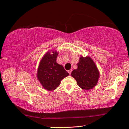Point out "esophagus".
Returning a JSON list of instances; mask_svg holds the SVG:
<instances>
[{
	"mask_svg": "<svg viewBox=\"0 0 129 129\" xmlns=\"http://www.w3.org/2000/svg\"><path fill=\"white\" fill-rule=\"evenodd\" d=\"M72 70H69V71H68V73H69L70 75L71 74V73H72Z\"/></svg>",
	"mask_w": 129,
	"mask_h": 129,
	"instance_id": "obj_1",
	"label": "esophagus"
}]
</instances>
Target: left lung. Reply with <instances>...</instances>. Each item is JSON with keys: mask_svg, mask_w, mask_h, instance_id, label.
I'll use <instances>...</instances> for the list:
<instances>
[{"mask_svg": "<svg viewBox=\"0 0 129 129\" xmlns=\"http://www.w3.org/2000/svg\"><path fill=\"white\" fill-rule=\"evenodd\" d=\"M77 66L78 68L72 71L71 76L76 80L78 86L85 90L95 87L98 81L99 72L91 58L89 57H81Z\"/></svg>", "mask_w": 129, "mask_h": 129, "instance_id": "8db88e82", "label": "left lung"}]
</instances>
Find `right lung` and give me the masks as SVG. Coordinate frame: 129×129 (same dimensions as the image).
<instances>
[{"label":"right lung","mask_w":129,"mask_h":129,"mask_svg":"<svg viewBox=\"0 0 129 129\" xmlns=\"http://www.w3.org/2000/svg\"><path fill=\"white\" fill-rule=\"evenodd\" d=\"M58 53H46L43 57L38 71V78L45 89L53 90L61 84V81L69 74L62 66L56 62Z\"/></svg>","instance_id":"right-lung-1"}]
</instances>
